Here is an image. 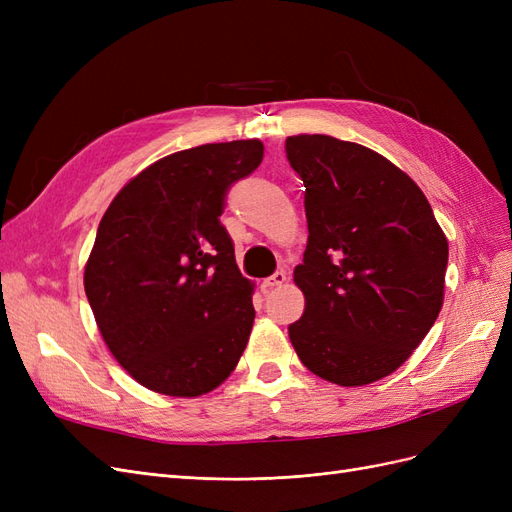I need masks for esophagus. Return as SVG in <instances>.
I'll list each match as a JSON object with an SVG mask.
<instances>
[{
  "label": "esophagus",
  "mask_w": 512,
  "mask_h": 512,
  "mask_svg": "<svg viewBox=\"0 0 512 512\" xmlns=\"http://www.w3.org/2000/svg\"><path fill=\"white\" fill-rule=\"evenodd\" d=\"M286 280H288V277H286V271H275L271 277H267V280L262 282V288H265V290H271V288H275V286H282Z\"/></svg>",
  "instance_id": "obj_1"
}]
</instances>
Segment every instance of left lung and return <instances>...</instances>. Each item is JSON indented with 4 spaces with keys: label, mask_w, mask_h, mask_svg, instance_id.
<instances>
[{
    "label": "left lung",
    "mask_w": 512,
    "mask_h": 512,
    "mask_svg": "<svg viewBox=\"0 0 512 512\" xmlns=\"http://www.w3.org/2000/svg\"><path fill=\"white\" fill-rule=\"evenodd\" d=\"M305 185L307 247L288 327L301 363L339 386L393 374L444 303L448 241L421 188L380 153L327 134L286 138Z\"/></svg>",
    "instance_id": "obj_1"
}]
</instances>
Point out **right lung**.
Wrapping results in <instances>:
<instances>
[{"label":"right lung","mask_w":512,"mask_h":512,"mask_svg":"<svg viewBox=\"0 0 512 512\" xmlns=\"http://www.w3.org/2000/svg\"><path fill=\"white\" fill-rule=\"evenodd\" d=\"M258 138L153 162L108 205L85 265L104 344L145 389L205 395L232 374L254 324V284L220 224L235 181L260 166Z\"/></svg>","instance_id":"1"}]
</instances>
